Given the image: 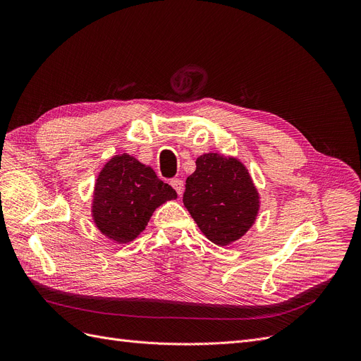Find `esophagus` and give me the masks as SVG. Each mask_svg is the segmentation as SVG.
I'll use <instances>...</instances> for the list:
<instances>
[{"instance_id":"34e87169","label":"esophagus","mask_w":361,"mask_h":361,"mask_svg":"<svg viewBox=\"0 0 361 361\" xmlns=\"http://www.w3.org/2000/svg\"><path fill=\"white\" fill-rule=\"evenodd\" d=\"M169 184L174 187V190L178 193V196H181V195H183V190H184V183H183V180H181V178H173V180H171V183H169Z\"/></svg>"}]
</instances>
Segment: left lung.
<instances>
[{
  "mask_svg": "<svg viewBox=\"0 0 361 361\" xmlns=\"http://www.w3.org/2000/svg\"><path fill=\"white\" fill-rule=\"evenodd\" d=\"M183 203L200 231L218 245L243 237L259 211V195L244 165L235 158L204 154L185 180Z\"/></svg>",
  "mask_w": 361,
  "mask_h": 361,
  "instance_id": "8db88e82",
  "label": "left lung"
}]
</instances>
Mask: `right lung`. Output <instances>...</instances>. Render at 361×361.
Instances as JSON below:
<instances>
[{
  "label": "right lung",
  "mask_w": 361,
  "mask_h": 361,
  "mask_svg": "<svg viewBox=\"0 0 361 361\" xmlns=\"http://www.w3.org/2000/svg\"><path fill=\"white\" fill-rule=\"evenodd\" d=\"M173 199H177L174 188L150 166L130 155H117L106 162L94 184L93 219L108 238L128 243L145 230L159 204Z\"/></svg>",
  "instance_id": "obj_1"
}]
</instances>
